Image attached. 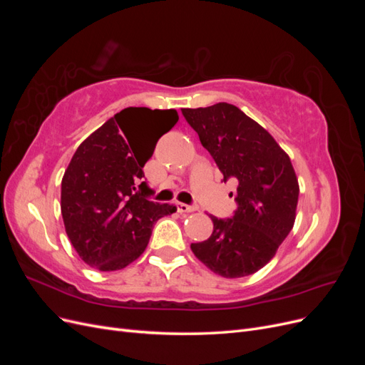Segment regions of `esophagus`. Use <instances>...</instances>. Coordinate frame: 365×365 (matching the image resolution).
<instances>
[{
	"instance_id": "34e87169",
	"label": "esophagus",
	"mask_w": 365,
	"mask_h": 365,
	"mask_svg": "<svg viewBox=\"0 0 365 365\" xmlns=\"http://www.w3.org/2000/svg\"><path fill=\"white\" fill-rule=\"evenodd\" d=\"M176 208H178L180 213H189V212H195L197 208L196 205H189V204H184V202H176Z\"/></svg>"
}]
</instances>
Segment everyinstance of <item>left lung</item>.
Listing matches in <instances>:
<instances>
[{
	"instance_id": "8db88e82",
	"label": "left lung",
	"mask_w": 365,
	"mask_h": 365,
	"mask_svg": "<svg viewBox=\"0 0 365 365\" xmlns=\"http://www.w3.org/2000/svg\"><path fill=\"white\" fill-rule=\"evenodd\" d=\"M181 111L224 181L237 182L235 215L228 219L210 215L212 236L190 248L215 274L247 277L275 256L294 227L300 189L291 160L267 129L235 105L222 102Z\"/></svg>"
}]
</instances>
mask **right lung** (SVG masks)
I'll return each mask as SVG.
<instances>
[{
    "label": "right lung",
    "mask_w": 365,
    "mask_h": 365,
    "mask_svg": "<svg viewBox=\"0 0 365 365\" xmlns=\"http://www.w3.org/2000/svg\"><path fill=\"white\" fill-rule=\"evenodd\" d=\"M178 121L175 109L126 108L77 148L62 178L61 212L71 245L98 271L123 269L146 250L153 224L176 212L149 201L143 173L158 138ZM159 132L150 143L145 132Z\"/></svg>",
    "instance_id": "right-lung-1"
}]
</instances>
